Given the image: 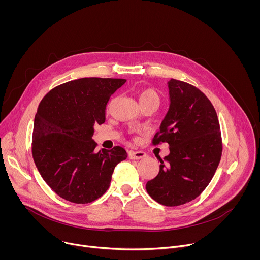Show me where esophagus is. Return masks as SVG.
Segmentation results:
<instances>
[{
    "mask_svg": "<svg viewBox=\"0 0 260 260\" xmlns=\"http://www.w3.org/2000/svg\"><path fill=\"white\" fill-rule=\"evenodd\" d=\"M128 156L131 159H142L147 156V154L143 151H129Z\"/></svg>",
    "mask_w": 260,
    "mask_h": 260,
    "instance_id": "esophagus-1",
    "label": "esophagus"
}]
</instances>
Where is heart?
<instances>
[{
	"mask_svg": "<svg viewBox=\"0 0 260 260\" xmlns=\"http://www.w3.org/2000/svg\"><path fill=\"white\" fill-rule=\"evenodd\" d=\"M139 101H140L141 106L142 105H154L158 108L159 104H160V96L155 89L147 88V89H143L142 91H140Z\"/></svg>",
	"mask_w": 260,
	"mask_h": 260,
	"instance_id": "heart-1",
	"label": "heart"
}]
</instances>
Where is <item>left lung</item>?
<instances>
[{"instance_id": "8db88e82", "label": "left lung", "mask_w": 260, "mask_h": 260, "mask_svg": "<svg viewBox=\"0 0 260 260\" xmlns=\"http://www.w3.org/2000/svg\"><path fill=\"white\" fill-rule=\"evenodd\" d=\"M170 106L153 144L167 142L170 154L146 190L154 201L175 207L197 199L212 180L222 154L220 125L209 99L183 81L168 82Z\"/></svg>"}]
</instances>
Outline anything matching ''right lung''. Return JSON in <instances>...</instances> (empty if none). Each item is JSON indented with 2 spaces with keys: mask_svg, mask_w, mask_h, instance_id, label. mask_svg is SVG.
Segmentation results:
<instances>
[{
  "mask_svg": "<svg viewBox=\"0 0 260 260\" xmlns=\"http://www.w3.org/2000/svg\"><path fill=\"white\" fill-rule=\"evenodd\" d=\"M125 79L81 78L50 90L37 111L32 158L48 186L60 198L87 204L109 188L115 167L127 157L120 146L95 152L94 125L106 120L110 96Z\"/></svg>",
  "mask_w": 260,
  "mask_h": 260,
  "instance_id": "right-lung-1",
  "label": "right lung"
}]
</instances>
